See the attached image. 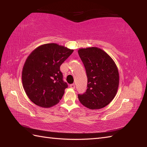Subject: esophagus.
<instances>
[{
    "mask_svg": "<svg viewBox=\"0 0 147 147\" xmlns=\"http://www.w3.org/2000/svg\"><path fill=\"white\" fill-rule=\"evenodd\" d=\"M70 87H71V88H73V89L75 88V85H74V83H73V84H71V85H70Z\"/></svg>",
    "mask_w": 147,
    "mask_h": 147,
    "instance_id": "1",
    "label": "esophagus"
}]
</instances>
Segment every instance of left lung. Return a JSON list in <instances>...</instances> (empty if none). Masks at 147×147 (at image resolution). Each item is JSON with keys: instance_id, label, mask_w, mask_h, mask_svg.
I'll return each mask as SVG.
<instances>
[{"instance_id": "obj_1", "label": "left lung", "mask_w": 147, "mask_h": 147, "mask_svg": "<svg viewBox=\"0 0 147 147\" xmlns=\"http://www.w3.org/2000/svg\"><path fill=\"white\" fill-rule=\"evenodd\" d=\"M78 54L88 78V88L83 94L78 95L79 100L93 110L104 107L117 93L119 76L116 65L107 53L97 47L81 49Z\"/></svg>"}]
</instances>
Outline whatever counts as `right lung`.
<instances>
[{
	"label": "right lung",
	"instance_id": "right-lung-1",
	"mask_svg": "<svg viewBox=\"0 0 147 147\" xmlns=\"http://www.w3.org/2000/svg\"><path fill=\"white\" fill-rule=\"evenodd\" d=\"M73 51L57 43H47L28 57L22 71V82L34 104L48 108L61 100L68 85L64 82L60 66Z\"/></svg>",
	"mask_w": 147,
	"mask_h": 147
}]
</instances>
